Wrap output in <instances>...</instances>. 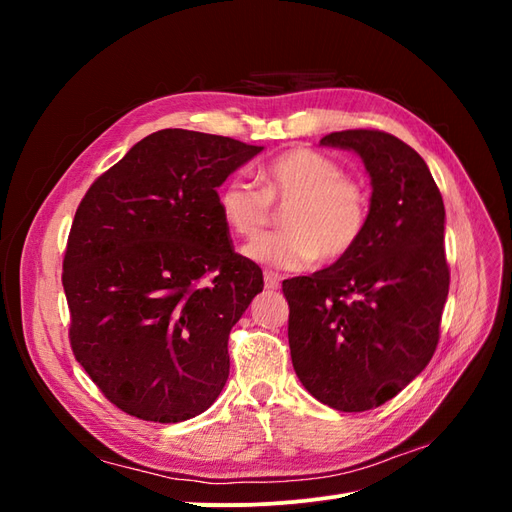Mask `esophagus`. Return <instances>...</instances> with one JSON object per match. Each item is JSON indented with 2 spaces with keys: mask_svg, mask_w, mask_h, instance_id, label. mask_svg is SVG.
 Here are the masks:
<instances>
[{
  "mask_svg": "<svg viewBox=\"0 0 512 512\" xmlns=\"http://www.w3.org/2000/svg\"><path fill=\"white\" fill-rule=\"evenodd\" d=\"M280 282H282V277L275 271H265V288L267 290H277L280 288Z\"/></svg>",
  "mask_w": 512,
  "mask_h": 512,
  "instance_id": "obj_1",
  "label": "esophagus"
}]
</instances>
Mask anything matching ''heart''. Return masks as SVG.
I'll list each match as a JSON object with an SVG mask.
<instances>
[{"label":"heart","mask_w":512,"mask_h":512,"mask_svg":"<svg viewBox=\"0 0 512 512\" xmlns=\"http://www.w3.org/2000/svg\"><path fill=\"white\" fill-rule=\"evenodd\" d=\"M258 183L260 188L235 177L218 192L222 220L241 239L258 237L269 226L273 207H288L282 218L286 232L245 247V256L258 265L297 271L318 258L333 265L361 243L369 224V192L324 153L288 149L260 166Z\"/></svg>","instance_id":"1"}]
</instances>
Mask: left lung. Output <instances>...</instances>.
Instances as JSON below:
<instances>
[{"label":"left lung","mask_w":512,"mask_h":512,"mask_svg":"<svg viewBox=\"0 0 512 512\" xmlns=\"http://www.w3.org/2000/svg\"><path fill=\"white\" fill-rule=\"evenodd\" d=\"M320 145L359 153L371 177L356 250L282 284L294 371L342 412L382 406L431 361L448 297L444 203L425 160L382 130L331 132Z\"/></svg>","instance_id":"left-lung-1"}]
</instances>
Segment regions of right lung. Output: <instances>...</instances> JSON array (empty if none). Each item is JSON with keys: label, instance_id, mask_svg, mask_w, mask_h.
Listing matches in <instances>:
<instances>
[{"label": "right lung", "instance_id": "add662e5", "mask_svg": "<svg viewBox=\"0 0 512 512\" xmlns=\"http://www.w3.org/2000/svg\"><path fill=\"white\" fill-rule=\"evenodd\" d=\"M262 147L160 130L102 173L72 220L64 256L70 346L130 416L181 423L228 380V335L262 292L218 207L226 177Z\"/></svg>", "mask_w": 512, "mask_h": 512}]
</instances>
